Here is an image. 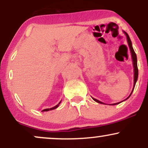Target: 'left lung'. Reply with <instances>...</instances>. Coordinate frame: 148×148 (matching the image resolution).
Returning <instances> with one entry per match:
<instances>
[{"label":"left lung","instance_id":"left-lung-1","mask_svg":"<svg viewBox=\"0 0 148 148\" xmlns=\"http://www.w3.org/2000/svg\"><path fill=\"white\" fill-rule=\"evenodd\" d=\"M124 33L125 34V35H126L127 37V42H128V45H129V47H130V51H131V54H132V61H133V65H134V88H133V90H132V92H131V94L130 95V96L128 97L126 99H128L129 97L131 96V95H132V92H133L134 89V87H135V85H136V83L137 81V79H138V66H137V57H136V54L135 51H134L133 47H132V41H131L130 37H129L128 34H127L126 32L124 31ZM93 100L94 101H95L97 103H102L103 104V102H101V101H99V100L95 99V98H92ZM125 99V100H126ZM124 100V101H125ZM122 102V101H121ZM121 102H118V103H113L112 105H116V104H118V103H121ZM103 104H105V103H103Z\"/></svg>","mask_w":148,"mask_h":148}]
</instances>
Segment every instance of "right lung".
Masks as SVG:
<instances>
[{
    "instance_id": "1",
    "label": "right lung",
    "mask_w": 148,
    "mask_h": 148,
    "mask_svg": "<svg viewBox=\"0 0 148 148\" xmlns=\"http://www.w3.org/2000/svg\"><path fill=\"white\" fill-rule=\"evenodd\" d=\"M60 102H61V101H60V102H59L58 103V104L56 105V106H54V107H53V108H46V109H44V110H42V111H51V110H53V109H55V108H58V107L59 104H60Z\"/></svg>"
}]
</instances>
